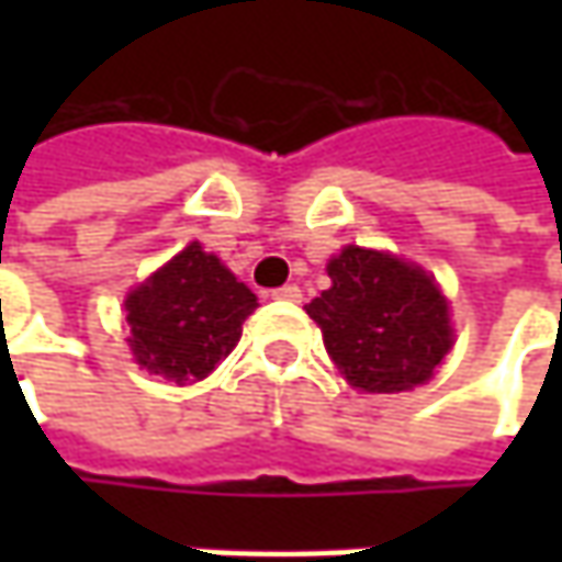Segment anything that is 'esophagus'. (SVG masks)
Wrapping results in <instances>:
<instances>
[{"label":"esophagus","mask_w":562,"mask_h":562,"mask_svg":"<svg viewBox=\"0 0 562 562\" xmlns=\"http://www.w3.org/2000/svg\"><path fill=\"white\" fill-rule=\"evenodd\" d=\"M271 300H288V303H300L303 300V291L296 284H284L278 291H271Z\"/></svg>","instance_id":"esophagus-1"}]
</instances>
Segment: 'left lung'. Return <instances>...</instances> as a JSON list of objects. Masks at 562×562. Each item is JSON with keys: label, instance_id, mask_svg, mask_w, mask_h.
<instances>
[{"label": "left lung", "instance_id": "8db88e82", "mask_svg": "<svg viewBox=\"0 0 562 562\" xmlns=\"http://www.w3.org/2000/svg\"><path fill=\"white\" fill-rule=\"evenodd\" d=\"M331 288L306 313L340 375L366 394L425 384L453 347L447 300L416 266L347 247L328 262Z\"/></svg>", "mask_w": 562, "mask_h": 562}]
</instances>
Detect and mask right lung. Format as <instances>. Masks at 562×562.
<instances>
[{
    "label": "right lung",
    "instance_id": "obj_1",
    "mask_svg": "<svg viewBox=\"0 0 562 562\" xmlns=\"http://www.w3.org/2000/svg\"><path fill=\"white\" fill-rule=\"evenodd\" d=\"M124 310L134 359L153 375L187 384L234 350L256 310V293L200 244H190L131 293Z\"/></svg>",
    "mask_w": 562,
    "mask_h": 562
}]
</instances>
